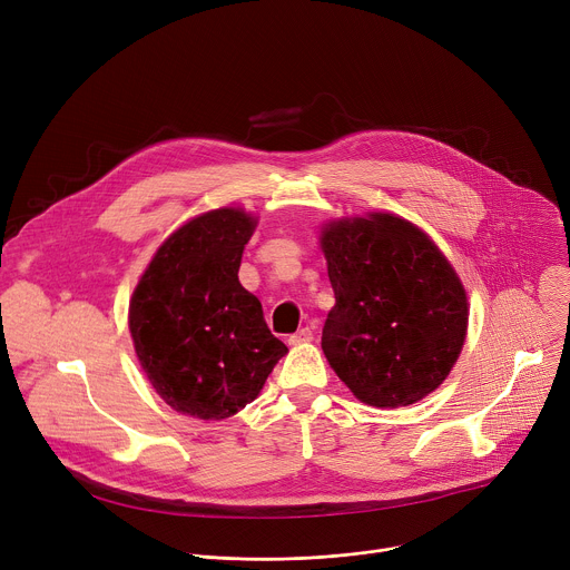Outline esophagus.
Wrapping results in <instances>:
<instances>
[{
  "label": "esophagus",
  "mask_w": 570,
  "mask_h": 570,
  "mask_svg": "<svg viewBox=\"0 0 570 570\" xmlns=\"http://www.w3.org/2000/svg\"><path fill=\"white\" fill-rule=\"evenodd\" d=\"M311 341H313V332H311L308 327H304V330L291 334V338H288L291 345H302V343H311Z\"/></svg>",
  "instance_id": "1"
}]
</instances>
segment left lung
Listing matches in <instances>:
<instances>
[{
    "instance_id": "obj_1",
    "label": "left lung",
    "mask_w": 570,
    "mask_h": 570,
    "mask_svg": "<svg viewBox=\"0 0 570 570\" xmlns=\"http://www.w3.org/2000/svg\"><path fill=\"white\" fill-rule=\"evenodd\" d=\"M336 306L322 352L345 385L376 409L411 405L451 372L466 334V295L435 243L390 214L322 232Z\"/></svg>"
}]
</instances>
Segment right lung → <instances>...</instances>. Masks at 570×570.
Wrapping results in <instances>:
<instances>
[{"label": "right lung", "instance_id": "add662e5", "mask_svg": "<svg viewBox=\"0 0 570 570\" xmlns=\"http://www.w3.org/2000/svg\"><path fill=\"white\" fill-rule=\"evenodd\" d=\"M253 229L255 220L232 207L189 220L161 243L132 293L137 358L183 415L225 420L246 409L288 352L238 282Z\"/></svg>", "mask_w": 570, "mask_h": 570}]
</instances>
